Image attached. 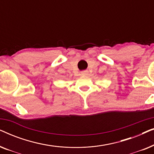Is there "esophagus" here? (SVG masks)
<instances>
[{"instance_id": "34e87169", "label": "esophagus", "mask_w": 154, "mask_h": 154, "mask_svg": "<svg viewBox=\"0 0 154 154\" xmlns=\"http://www.w3.org/2000/svg\"><path fill=\"white\" fill-rule=\"evenodd\" d=\"M81 73L82 75H88V71H87V70L83 71H81Z\"/></svg>"}]
</instances>
